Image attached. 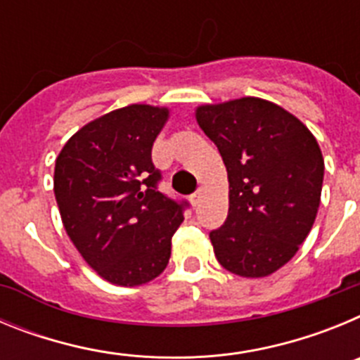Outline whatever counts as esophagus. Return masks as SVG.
Masks as SVG:
<instances>
[{
	"label": "esophagus",
	"instance_id": "obj_1",
	"mask_svg": "<svg viewBox=\"0 0 360 360\" xmlns=\"http://www.w3.org/2000/svg\"><path fill=\"white\" fill-rule=\"evenodd\" d=\"M202 198H203V187H198L196 193H193V196H191V202H193V205H198V203L202 202Z\"/></svg>",
	"mask_w": 360,
	"mask_h": 360
}]
</instances>
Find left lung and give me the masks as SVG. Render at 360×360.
<instances>
[{
  "mask_svg": "<svg viewBox=\"0 0 360 360\" xmlns=\"http://www.w3.org/2000/svg\"><path fill=\"white\" fill-rule=\"evenodd\" d=\"M196 120L224 158L229 214L209 238L229 272L263 278L299 250L316 221L324 160L316 136L263 98L205 104Z\"/></svg>",
  "mask_w": 360,
  "mask_h": 360,
  "instance_id": "obj_1",
  "label": "left lung"
}]
</instances>
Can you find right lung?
<instances>
[{"mask_svg": "<svg viewBox=\"0 0 360 360\" xmlns=\"http://www.w3.org/2000/svg\"><path fill=\"white\" fill-rule=\"evenodd\" d=\"M167 108L131 104L79 129L61 149L53 193L66 234L101 278L136 287L164 272L186 200L158 191L153 142Z\"/></svg>", "mask_w": 360, "mask_h": 360, "instance_id": "right-lung-1", "label": "right lung"}]
</instances>
